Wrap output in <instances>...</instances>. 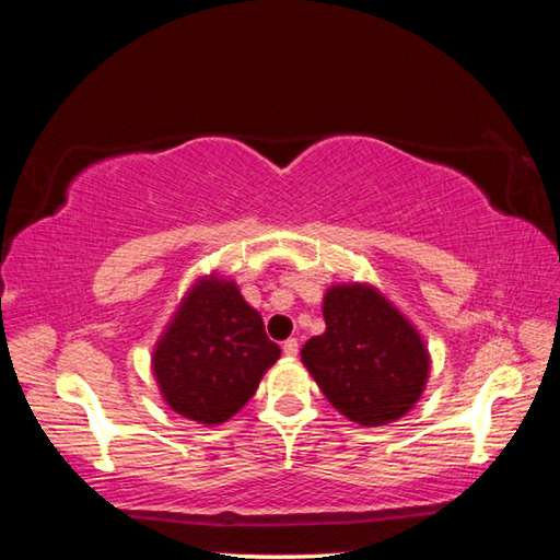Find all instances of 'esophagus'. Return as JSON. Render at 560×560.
Here are the masks:
<instances>
[{
    "mask_svg": "<svg viewBox=\"0 0 560 560\" xmlns=\"http://www.w3.org/2000/svg\"><path fill=\"white\" fill-rule=\"evenodd\" d=\"M296 353H299V340L296 338H289L287 343H283V355L296 358Z\"/></svg>",
    "mask_w": 560,
    "mask_h": 560,
    "instance_id": "34e87169",
    "label": "esophagus"
}]
</instances>
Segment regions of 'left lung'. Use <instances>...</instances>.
Masks as SVG:
<instances>
[{"label": "left lung", "instance_id": "obj_1", "mask_svg": "<svg viewBox=\"0 0 560 560\" xmlns=\"http://www.w3.org/2000/svg\"><path fill=\"white\" fill-rule=\"evenodd\" d=\"M324 320V334L301 348V363L328 402L365 428L410 412L430 377V350L412 320L363 281L330 287Z\"/></svg>", "mask_w": 560, "mask_h": 560}]
</instances>
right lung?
Listing matches in <instances>:
<instances>
[{"label": "right lung", "instance_id": "add662e5", "mask_svg": "<svg viewBox=\"0 0 560 560\" xmlns=\"http://www.w3.org/2000/svg\"><path fill=\"white\" fill-rule=\"evenodd\" d=\"M279 355L259 311L214 271L179 299L153 348V375L170 410L214 428L252 400Z\"/></svg>", "mask_w": 560, "mask_h": 560}]
</instances>
